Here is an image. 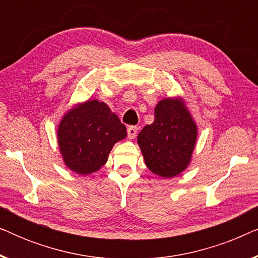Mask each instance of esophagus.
Listing matches in <instances>:
<instances>
[{
  "label": "esophagus",
  "instance_id": "1",
  "mask_svg": "<svg viewBox=\"0 0 258 258\" xmlns=\"http://www.w3.org/2000/svg\"><path fill=\"white\" fill-rule=\"evenodd\" d=\"M137 130H139V128H137V126H135V125H129L128 126V129H126V133H128V137L130 140L135 139Z\"/></svg>",
  "mask_w": 258,
  "mask_h": 258
}]
</instances>
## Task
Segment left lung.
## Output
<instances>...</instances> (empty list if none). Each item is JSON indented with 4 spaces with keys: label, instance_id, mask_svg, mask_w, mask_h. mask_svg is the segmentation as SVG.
Listing matches in <instances>:
<instances>
[{
    "label": "left lung",
    "instance_id": "obj_1",
    "mask_svg": "<svg viewBox=\"0 0 258 258\" xmlns=\"http://www.w3.org/2000/svg\"><path fill=\"white\" fill-rule=\"evenodd\" d=\"M197 126L182 101L165 98L155 108V119L137 136L150 171L169 178L181 174L191 160Z\"/></svg>",
    "mask_w": 258,
    "mask_h": 258
}]
</instances>
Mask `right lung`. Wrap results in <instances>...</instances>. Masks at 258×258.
Instances as JSON below:
<instances>
[{
	"instance_id": "add662e5",
	"label": "right lung",
	"mask_w": 258,
	"mask_h": 258,
	"mask_svg": "<svg viewBox=\"0 0 258 258\" xmlns=\"http://www.w3.org/2000/svg\"><path fill=\"white\" fill-rule=\"evenodd\" d=\"M125 125L103 102L87 101L67 112L58 125V146L63 161L80 175L97 171L109 153L125 139Z\"/></svg>"
}]
</instances>
